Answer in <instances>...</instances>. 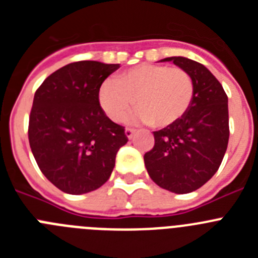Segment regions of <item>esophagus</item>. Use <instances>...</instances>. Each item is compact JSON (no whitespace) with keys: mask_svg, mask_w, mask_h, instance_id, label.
I'll use <instances>...</instances> for the list:
<instances>
[{"mask_svg":"<svg viewBox=\"0 0 258 258\" xmlns=\"http://www.w3.org/2000/svg\"><path fill=\"white\" fill-rule=\"evenodd\" d=\"M134 133H136V131H134V129H131V127H126V129H125V136H126L127 140H132L134 136Z\"/></svg>","mask_w":258,"mask_h":258,"instance_id":"34e87169","label":"esophagus"}]
</instances>
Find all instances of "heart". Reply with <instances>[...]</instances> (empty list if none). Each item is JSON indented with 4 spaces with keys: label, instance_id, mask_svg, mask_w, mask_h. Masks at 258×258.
I'll return each mask as SVG.
<instances>
[{
    "label": "heart",
    "instance_id": "obj_1",
    "mask_svg": "<svg viewBox=\"0 0 258 258\" xmlns=\"http://www.w3.org/2000/svg\"><path fill=\"white\" fill-rule=\"evenodd\" d=\"M192 97L194 83L186 71L159 64L137 66L99 89V104L112 121H124L134 104V120L157 127L178 121Z\"/></svg>",
    "mask_w": 258,
    "mask_h": 258
}]
</instances>
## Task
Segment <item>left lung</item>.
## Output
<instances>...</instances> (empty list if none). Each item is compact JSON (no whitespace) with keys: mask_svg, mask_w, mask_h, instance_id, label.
Returning a JSON list of instances; mask_svg holds the SVG:
<instances>
[{"mask_svg":"<svg viewBox=\"0 0 258 258\" xmlns=\"http://www.w3.org/2000/svg\"><path fill=\"white\" fill-rule=\"evenodd\" d=\"M192 79L194 97L178 121L154 132L155 146L145 154L152 181L174 194L202 187L220 168L229 143V107L222 85L202 63L170 56Z\"/></svg>","mask_w":258,"mask_h":258,"instance_id":"8db88e82","label":"left lung"}]
</instances>
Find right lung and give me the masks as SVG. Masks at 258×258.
<instances>
[{"instance_id":"obj_1","label":"right lung","mask_w":258,"mask_h":258,"mask_svg":"<svg viewBox=\"0 0 258 258\" xmlns=\"http://www.w3.org/2000/svg\"><path fill=\"white\" fill-rule=\"evenodd\" d=\"M118 68L75 61L50 75L36 92L29 146L41 172L63 192L81 195L101 187L127 142L124 127L111 121L99 104L101 85Z\"/></svg>"}]
</instances>
